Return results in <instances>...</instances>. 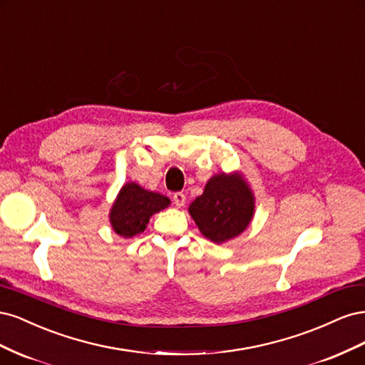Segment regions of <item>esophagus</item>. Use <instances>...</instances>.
<instances>
[{
	"instance_id": "obj_1",
	"label": "esophagus",
	"mask_w": 365,
	"mask_h": 365,
	"mask_svg": "<svg viewBox=\"0 0 365 365\" xmlns=\"http://www.w3.org/2000/svg\"><path fill=\"white\" fill-rule=\"evenodd\" d=\"M173 202H175V205L178 207V208L184 207V204H185V195L181 193V192H176L173 195Z\"/></svg>"
}]
</instances>
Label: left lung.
<instances>
[{
    "mask_svg": "<svg viewBox=\"0 0 365 365\" xmlns=\"http://www.w3.org/2000/svg\"><path fill=\"white\" fill-rule=\"evenodd\" d=\"M256 212V196L240 172L213 175L201 196L189 205V213L201 235L213 244L244 233Z\"/></svg>",
    "mask_w": 365,
    "mask_h": 365,
    "instance_id": "8db88e82",
    "label": "left lung"
}]
</instances>
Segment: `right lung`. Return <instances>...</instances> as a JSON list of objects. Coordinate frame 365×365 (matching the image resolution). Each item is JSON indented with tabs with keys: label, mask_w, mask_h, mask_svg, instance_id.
Wrapping results in <instances>:
<instances>
[{
	"label": "right lung",
	"mask_w": 365,
	"mask_h": 365,
	"mask_svg": "<svg viewBox=\"0 0 365 365\" xmlns=\"http://www.w3.org/2000/svg\"><path fill=\"white\" fill-rule=\"evenodd\" d=\"M169 205L168 196L146 190L140 184L129 181L117 193L109 210V222L118 236L129 239L143 233L149 219Z\"/></svg>",
	"instance_id": "obj_1"
}]
</instances>
